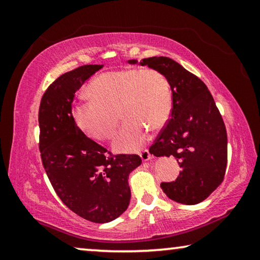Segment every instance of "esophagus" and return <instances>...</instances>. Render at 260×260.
Masks as SVG:
<instances>
[{"label":"esophagus","instance_id":"1","mask_svg":"<svg viewBox=\"0 0 260 260\" xmlns=\"http://www.w3.org/2000/svg\"><path fill=\"white\" fill-rule=\"evenodd\" d=\"M141 159H142L143 161H147V160H150L151 158H152V156H151V153L149 152V150H143L142 152H141Z\"/></svg>","mask_w":260,"mask_h":260}]
</instances>
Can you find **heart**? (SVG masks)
<instances>
[{
	"label": "heart",
	"mask_w": 260,
	"mask_h": 260,
	"mask_svg": "<svg viewBox=\"0 0 260 260\" xmlns=\"http://www.w3.org/2000/svg\"><path fill=\"white\" fill-rule=\"evenodd\" d=\"M89 100L72 108L74 124L88 138H112L120 116L125 121L113 142L118 152H134L144 146L149 129H160L173 107L170 80L156 69L125 68L104 72L87 87Z\"/></svg>",
	"instance_id": "b5f03b06"
}]
</instances>
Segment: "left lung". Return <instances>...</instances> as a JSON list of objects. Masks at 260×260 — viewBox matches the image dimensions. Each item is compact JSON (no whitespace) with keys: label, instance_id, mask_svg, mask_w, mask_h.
<instances>
[{"label":"left lung","instance_id":"left-lung-1","mask_svg":"<svg viewBox=\"0 0 260 260\" xmlns=\"http://www.w3.org/2000/svg\"><path fill=\"white\" fill-rule=\"evenodd\" d=\"M139 64L164 73L172 87L171 119L149 151L156 157H174L182 170L175 181L161 182L162 191L177 203H201L225 177L227 132L221 114L205 83L175 60L155 56Z\"/></svg>","mask_w":260,"mask_h":260}]
</instances>
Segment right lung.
<instances>
[{"label": "right lung", "instance_id": "obj_1", "mask_svg": "<svg viewBox=\"0 0 260 260\" xmlns=\"http://www.w3.org/2000/svg\"><path fill=\"white\" fill-rule=\"evenodd\" d=\"M102 68L83 65L61 74L39 109V148L52 187L70 210L98 223L112 221L128 208L129 173L142 162L138 155L112 156L74 124V94Z\"/></svg>", "mask_w": 260, "mask_h": 260}]
</instances>
